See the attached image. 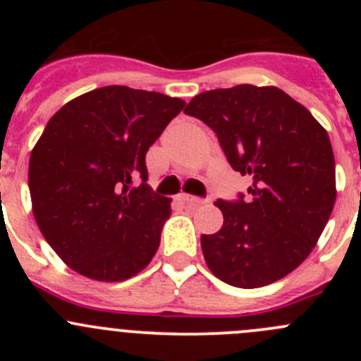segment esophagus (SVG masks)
Returning a JSON list of instances; mask_svg holds the SVG:
<instances>
[{
    "mask_svg": "<svg viewBox=\"0 0 361 361\" xmlns=\"http://www.w3.org/2000/svg\"><path fill=\"white\" fill-rule=\"evenodd\" d=\"M180 201L188 204V206H201V204H206L207 199H199V197H194V195H180Z\"/></svg>",
    "mask_w": 361,
    "mask_h": 361,
    "instance_id": "1",
    "label": "esophagus"
}]
</instances>
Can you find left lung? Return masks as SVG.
<instances>
[{"label": "left lung", "mask_w": 361, "mask_h": 361, "mask_svg": "<svg viewBox=\"0 0 361 361\" xmlns=\"http://www.w3.org/2000/svg\"><path fill=\"white\" fill-rule=\"evenodd\" d=\"M214 130L248 199H218L224 225L201 238L209 271L238 288L271 285L318 243L336 204V160L322 123L278 87L250 83L197 94L185 108Z\"/></svg>", "instance_id": "1"}]
</instances>
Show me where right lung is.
I'll list each match as a JSON object with an SVG mask.
<instances>
[{"label":"right lung","mask_w":361,"mask_h":361,"mask_svg":"<svg viewBox=\"0 0 361 361\" xmlns=\"http://www.w3.org/2000/svg\"><path fill=\"white\" fill-rule=\"evenodd\" d=\"M183 99L108 85L64 104L29 159L35 220L61 260L96 281H126L157 253L171 199L147 185L145 157ZM141 179L137 188L133 181Z\"/></svg>","instance_id":"right-lung-1"}]
</instances>
